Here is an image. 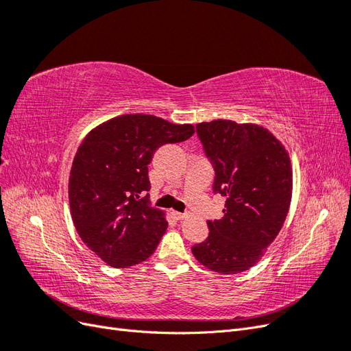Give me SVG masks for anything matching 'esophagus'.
Returning <instances> with one entry per match:
<instances>
[{"label":"esophagus","mask_w":351,"mask_h":351,"mask_svg":"<svg viewBox=\"0 0 351 351\" xmlns=\"http://www.w3.org/2000/svg\"><path fill=\"white\" fill-rule=\"evenodd\" d=\"M171 215H173V218H174V219H177V221H182V219H184V218H186V215H184V214H182V212H176V210H173V212H171Z\"/></svg>","instance_id":"34e87169"}]
</instances>
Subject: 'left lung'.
<instances>
[{"label": "left lung", "instance_id": "obj_1", "mask_svg": "<svg viewBox=\"0 0 351 351\" xmlns=\"http://www.w3.org/2000/svg\"><path fill=\"white\" fill-rule=\"evenodd\" d=\"M196 133L215 169L214 192L227 200L224 217L208 221V239L192 252L210 271L240 274L259 262L289 214L290 156L258 124L214 120L196 124Z\"/></svg>", "mask_w": 351, "mask_h": 351}]
</instances>
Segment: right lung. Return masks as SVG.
Masks as SVG:
<instances>
[{
    "instance_id": "1",
    "label": "right lung",
    "mask_w": 351,
    "mask_h": 351,
    "mask_svg": "<svg viewBox=\"0 0 351 351\" xmlns=\"http://www.w3.org/2000/svg\"><path fill=\"white\" fill-rule=\"evenodd\" d=\"M192 124L125 114L95 127L74 155L69 200L82 241L112 268H129L155 252L168 227L152 208L147 165L159 146L187 141Z\"/></svg>"
}]
</instances>
